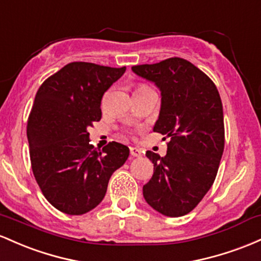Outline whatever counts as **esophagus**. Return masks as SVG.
Segmentation results:
<instances>
[{"label": "esophagus", "instance_id": "esophagus-1", "mask_svg": "<svg viewBox=\"0 0 261 261\" xmlns=\"http://www.w3.org/2000/svg\"><path fill=\"white\" fill-rule=\"evenodd\" d=\"M129 150H130V155H132V156H137V158H139V156H142V155H143L142 149L136 148V146H130Z\"/></svg>", "mask_w": 261, "mask_h": 261}]
</instances>
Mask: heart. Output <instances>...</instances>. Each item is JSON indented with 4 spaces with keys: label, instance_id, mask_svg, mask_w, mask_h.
<instances>
[{
    "label": "heart",
    "instance_id": "b5f03b06",
    "mask_svg": "<svg viewBox=\"0 0 261 261\" xmlns=\"http://www.w3.org/2000/svg\"><path fill=\"white\" fill-rule=\"evenodd\" d=\"M144 87H146V86H145V85H139V86H138V87H137V89H136V90H140V89H144Z\"/></svg>",
    "mask_w": 261,
    "mask_h": 261
}]
</instances>
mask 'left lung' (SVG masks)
<instances>
[{"mask_svg":"<svg viewBox=\"0 0 261 261\" xmlns=\"http://www.w3.org/2000/svg\"><path fill=\"white\" fill-rule=\"evenodd\" d=\"M132 70L159 87L162 107L154 132L170 139L165 156L146 151L154 172L143 186V196L164 216H185L213 185L223 154V107L218 90L203 71L181 58Z\"/></svg>","mask_w":261,"mask_h":261,"instance_id":"1","label":"left lung"}]
</instances>
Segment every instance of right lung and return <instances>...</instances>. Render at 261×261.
Wrapping results in <instances>:
<instances>
[{
    "label": "right lung",
    "mask_w": 261,
    "mask_h": 261,
    "mask_svg": "<svg viewBox=\"0 0 261 261\" xmlns=\"http://www.w3.org/2000/svg\"><path fill=\"white\" fill-rule=\"evenodd\" d=\"M124 71L75 61L46 79L34 98L27 124L32 170L44 197L66 215L99 204L110 177L129 156L117 142L93 148L87 132L101 119L103 93Z\"/></svg>",
    "instance_id": "right-lung-1"
}]
</instances>
